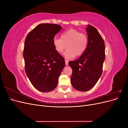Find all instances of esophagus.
Masks as SVG:
<instances>
[{
    "mask_svg": "<svg viewBox=\"0 0 128 128\" xmlns=\"http://www.w3.org/2000/svg\"><path fill=\"white\" fill-rule=\"evenodd\" d=\"M65 64H66V66H67L68 64V61L67 60H66V59H65Z\"/></svg>",
    "mask_w": 128,
    "mask_h": 128,
    "instance_id": "obj_1",
    "label": "esophagus"
}]
</instances>
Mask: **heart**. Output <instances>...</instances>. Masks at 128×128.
Masks as SVG:
<instances>
[{
    "mask_svg": "<svg viewBox=\"0 0 128 128\" xmlns=\"http://www.w3.org/2000/svg\"><path fill=\"white\" fill-rule=\"evenodd\" d=\"M53 44L58 53H62L66 48L68 49L64 53L67 59H72L76 56H80L86 51L88 45V38L83 33L75 29H70L61 34V38L55 37L53 40Z\"/></svg>",
    "mask_w": 128,
    "mask_h": 128,
    "instance_id": "1",
    "label": "heart"
}]
</instances>
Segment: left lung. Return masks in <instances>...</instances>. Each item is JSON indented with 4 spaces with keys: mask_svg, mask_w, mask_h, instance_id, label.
<instances>
[{
    "mask_svg": "<svg viewBox=\"0 0 128 128\" xmlns=\"http://www.w3.org/2000/svg\"><path fill=\"white\" fill-rule=\"evenodd\" d=\"M88 40L86 51L78 59L69 61L72 68L71 83L80 91H87L94 87L102 72L105 59V46L102 37L96 28L88 25Z\"/></svg>",
    "mask_w": 128,
    "mask_h": 128,
    "instance_id": "left-lung-1",
    "label": "left lung"
}]
</instances>
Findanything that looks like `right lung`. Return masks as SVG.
I'll return each mask as SVG.
<instances>
[{"label":"right lung","mask_w":128,"mask_h":128,"mask_svg":"<svg viewBox=\"0 0 128 128\" xmlns=\"http://www.w3.org/2000/svg\"><path fill=\"white\" fill-rule=\"evenodd\" d=\"M62 27L42 24L28 34L24 58L26 74L38 90L48 92L54 89L65 66L64 58L54 48L53 40Z\"/></svg>","instance_id":"right-lung-1"}]
</instances>
